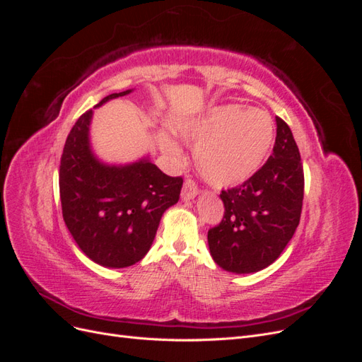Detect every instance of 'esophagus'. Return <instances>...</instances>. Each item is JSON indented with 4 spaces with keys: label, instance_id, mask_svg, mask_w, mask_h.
Wrapping results in <instances>:
<instances>
[{
    "label": "esophagus",
    "instance_id": "34e87169",
    "mask_svg": "<svg viewBox=\"0 0 362 362\" xmlns=\"http://www.w3.org/2000/svg\"><path fill=\"white\" fill-rule=\"evenodd\" d=\"M198 193H199V189H198V185H196V182L193 180H185V182L182 185V190H181L182 199H185V201L193 199Z\"/></svg>",
    "mask_w": 362,
    "mask_h": 362
}]
</instances>
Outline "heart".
Masks as SVG:
<instances>
[{"label":"heart","mask_w":362,"mask_h":362,"mask_svg":"<svg viewBox=\"0 0 362 362\" xmlns=\"http://www.w3.org/2000/svg\"><path fill=\"white\" fill-rule=\"evenodd\" d=\"M185 140L198 141L194 161L202 177L214 185H234L250 178L264 163L273 144V122L258 108L221 105L178 127ZM163 148H175L163 140Z\"/></svg>","instance_id":"heart-1"}]
</instances>
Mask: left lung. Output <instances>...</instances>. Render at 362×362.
I'll list each match as a JSON object with an SVG mask.
<instances>
[{
	"instance_id": "left-lung-1",
	"label": "left lung",
	"mask_w": 362,
	"mask_h": 362,
	"mask_svg": "<svg viewBox=\"0 0 362 362\" xmlns=\"http://www.w3.org/2000/svg\"><path fill=\"white\" fill-rule=\"evenodd\" d=\"M303 182L299 148L290 127L276 117L273 154L242 185L221 193L225 214L208 231L216 264L252 273L276 261L299 225Z\"/></svg>"
}]
</instances>
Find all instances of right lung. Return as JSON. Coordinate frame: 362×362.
I'll use <instances>...</instances> for the list:
<instances>
[{"instance_id": "right-lung-1", "label": "right lung", "mask_w": 362, "mask_h": 362, "mask_svg": "<svg viewBox=\"0 0 362 362\" xmlns=\"http://www.w3.org/2000/svg\"><path fill=\"white\" fill-rule=\"evenodd\" d=\"M129 92L108 95L96 107ZM92 115L90 108L78 117L63 148L62 213L75 243L96 264L128 267L148 254L163 213L180 199L182 178L148 158L125 166L101 163L89 144Z\"/></svg>"}]
</instances>
